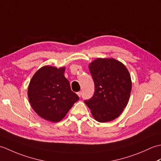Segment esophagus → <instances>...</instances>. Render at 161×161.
I'll use <instances>...</instances> for the list:
<instances>
[{
	"mask_svg": "<svg viewBox=\"0 0 161 161\" xmlns=\"http://www.w3.org/2000/svg\"><path fill=\"white\" fill-rule=\"evenodd\" d=\"M77 94L78 95V96H79V97H81V91H79V92H77Z\"/></svg>",
	"mask_w": 161,
	"mask_h": 161,
	"instance_id": "obj_1",
	"label": "esophagus"
}]
</instances>
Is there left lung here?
Listing matches in <instances>:
<instances>
[{
	"instance_id": "1",
	"label": "left lung",
	"mask_w": 161,
	"mask_h": 161,
	"mask_svg": "<svg viewBox=\"0 0 161 161\" xmlns=\"http://www.w3.org/2000/svg\"><path fill=\"white\" fill-rule=\"evenodd\" d=\"M95 92L84 102L97 121L114 120L127 105L131 80L124 64L114 59L98 58L89 64Z\"/></svg>"
}]
</instances>
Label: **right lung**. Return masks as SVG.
<instances>
[{"mask_svg":"<svg viewBox=\"0 0 161 161\" xmlns=\"http://www.w3.org/2000/svg\"><path fill=\"white\" fill-rule=\"evenodd\" d=\"M64 71L65 68H41L34 75L28 87L29 101L34 111L51 122L62 119L80 99L71 91Z\"/></svg>","mask_w":161,"mask_h":161,"instance_id":"right-lung-1","label":"right lung"}]
</instances>
